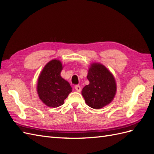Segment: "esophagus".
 <instances>
[{"label": "esophagus", "instance_id": "34e87169", "mask_svg": "<svg viewBox=\"0 0 154 154\" xmlns=\"http://www.w3.org/2000/svg\"><path fill=\"white\" fill-rule=\"evenodd\" d=\"M75 89H76V91L77 92H80V91H81V87H80V85H75Z\"/></svg>", "mask_w": 154, "mask_h": 154}]
</instances>
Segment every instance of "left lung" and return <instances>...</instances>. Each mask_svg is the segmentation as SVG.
<instances>
[{
	"label": "left lung",
	"instance_id": "8db88e82",
	"mask_svg": "<svg viewBox=\"0 0 154 154\" xmlns=\"http://www.w3.org/2000/svg\"><path fill=\"white\" fill-rule=\"evenodd\" d=\"M87 79L89 84L82 91L87 105L99 109L110 103L116 94V85L108 69L101 64L93 63L88 70Z\"/></svg>",
	"mask_w": 154,
	"mask_h": 154
}]
</instances>
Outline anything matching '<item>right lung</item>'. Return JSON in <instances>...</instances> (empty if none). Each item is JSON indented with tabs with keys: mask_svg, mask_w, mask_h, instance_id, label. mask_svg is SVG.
<instances>
[{
	"mask_svg": "<svg viewBox=\"0 0 154 154\" xmlns=\"http://www.w3.org/2000/svg\"><path fill=\"white\" fill-rule=\"evenodd\" d=\"M62 65L53 60L44 67L39 76L37 92L40 99L50 107H58L64 103L72 88L69 82L60 76Z\"/></svg>",
	"mask_w": 154,
	"mask_h": 154,
	"instance_id": "obj_1",
	"label": "right lung"
}]
</instances>
